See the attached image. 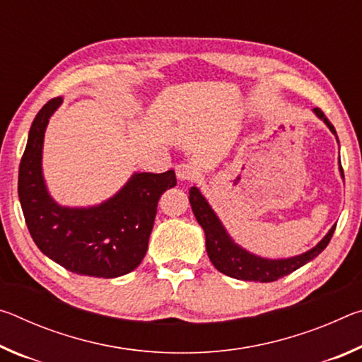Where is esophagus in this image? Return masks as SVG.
<instances>
[{
  "label": "esophagus",
  "instance_id": "34e87169",
  "mask_svg": "<svg viewBox=\"0 0 362 362\" xmlns=\"http://www.w3.org/2000/svg\"><path fill=\"white\" fill-rule=\"evenodd\" d=\"M175 174H177V179L182 180V182H189V180H194L196 177H198V170L193 166V164H188V163H180L175 166Z\"/></svg>",
  "mask_w": 362,
  "mask_h": 362
}]
</instances>
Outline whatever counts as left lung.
<instances>
[{"label":"left lung","mask_w":362,"mask_h":362,"mask_svg":"<svg viewBox=\"0 0 362 362\" xmlns=\"http://www.w3.org/2000/svg\"><path fill=\"white\" fill-rule=\"evenodd\" d=\"M313 112L316 113L317 118H321L326 122L330 132L335 134V127L332 126L326 115L322 113L321 108H315ZM339 142V137H337ZM340 173L343 175V169L340 164ZM189 204L198 223L203 226L204 235H206V250L207 255L212 262V265L216 267L220 273L226 274V276L243 279V281H254V283H272V281H278L279 278L287 276L292 272H296L300 267H303L305 263H308L320 255L324 249L327 247L329 241L332 240V235L335 231V225L329 230V233L322 240L316 244L313 249H310L308 252L302 255L291 257V259H279V260H269L262 259L259 255H254L247 252L246 249H243L235 244L231 240L228 233L223 228V225L220 223L216 212L211 209V206L207 204L204 196L196 187L189 188Z\"/></svg>","instance_id":"8db88e82"}]
</instances>
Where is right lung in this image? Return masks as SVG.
<instances>
[{
    "instance_id": "add662e5",
    "label": "right lung",
    "mask_w": 362,
    "mask_h": 362,
    "mask_svg": "<svg viewBox=\"0 0 362 362\" xmlns=\"http://www.w3.org/2000/svg\"><path fill=\"white\" fill-rule=\"evenodd\" d=\"M62 97L49 100L32 122L19 166V199L30 235L42 254L71 273L118 278L148 249L158 201L177 185L175 173H139L113 198L94 207H62L49 196L41 170L45 131Z\"/></svg>"
}]
</instances>
